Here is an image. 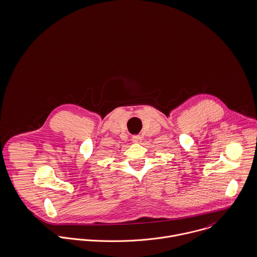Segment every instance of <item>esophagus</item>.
<instances>
[{
  "instance_id": "obj_1",
  "label": "esophagus",
  "mask_w": 257,
  "mask_h": 257,
  "mask_svg": "<svg viewBox=\"0 0 257 257\" xmlns=\"http://www.w3.org/2000/svg\"><path fill=\"white\" fill-rule=\"evenodd\" d=\"M132 141H133V143H135V144H140V143L142 142V137H141V136H134L133 139H132Z\"/></svg>"
}]
</instances>
